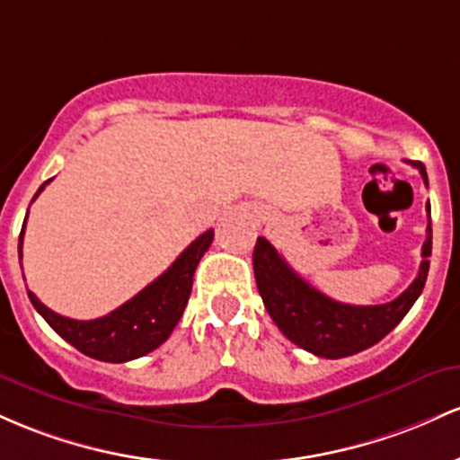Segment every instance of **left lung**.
Wrapping results in <instances>:
<instances>
[{"instance_id": "8db88e82", "label": "left lung", "mask_w": 460, "mask_h": 460, "mask_svg": "<svg viewBox=\"0 0 460 460\" xmlns=\"http://www.w3.org/2000/svg\"><path fill=\"white\" fill-rule=\"evenodd\" d=\"M411 164L420 169L421 178L428 184L424 164L417 161ZM426 213L428 228L421 247L424 261L420 265V273L394 302L376 304V306H352L323 296L288 267V262L278 254L276 247L265 236H258L252 254L256 287L273 323L288 341L322 358H343V356L358 354L385 339L424 291L428 267H430L428 256L432 254L430 204H426Z\"/></svg>"}]
</instances>
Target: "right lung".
I'll return each instance as SVG.
<instances>
[{
    "label": "right lung",
    "instance_id": "obj_1",
    "mask_svg": "<svg viewBox=\"0 0 460 460\" xmlns=\"http://www.w3.org/2000/svg\"><path fill=\"white\" fill-rule=\"evenodd\" d=\"M49 182L51 180L40 184L34 198H39L40 190ZM23 232L25 221L22 234H19V258H22ZM213 230L199 234L182 254L175 258L173 265L163 276H158L152 285H147L104 317L89 319V322L69 319L45 306L32 291H28V297L36 311L43 314L45 322L82 354L104 360V363H126V360H134L156 349L173 332L175 323L180 322L184 308H187L195 267L199 265V258L213 243Z\"/></svg>",
    "mask_w": 460,
    "mask_h": 460
}]
</instances>
